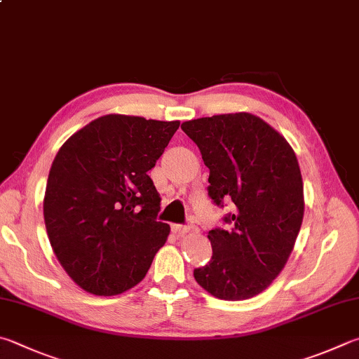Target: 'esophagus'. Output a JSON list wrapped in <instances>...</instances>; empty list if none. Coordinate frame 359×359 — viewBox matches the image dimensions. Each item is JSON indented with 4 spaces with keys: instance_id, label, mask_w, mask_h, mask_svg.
Wrapping results in <instances>:
<instances>
[{
    "instance_id": "1",
    "label": "esophagus",
    "mask_w": 359,
    "mask_h": 359,
    "mask_svg": "<svg viewBox=\"0 0 359 359\" xmlns=\"http://www.w3.org/2000/svg\"><path fill=\"white\" fill-rule=\"evenodd\" d=\"M172 232L177 237H184V236H187V233L191 232V227L190 226H182V224H174L172 226Z\"/></svg>"
}]
</instances>
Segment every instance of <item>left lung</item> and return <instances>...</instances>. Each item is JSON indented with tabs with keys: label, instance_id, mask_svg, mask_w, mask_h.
<instances>
[{
	"label": "left lung",
	"instance_id": "left-lung-1",
	"mask_svg": "<svg viewBox=\"0 0 359 359\" xmlns=\"http://www.w3.org/2000/svg\"><path fill=\"white\" fill-rule=\"evenodd\" d=\"M182 130L210 169L208 196L217 205H236L224 217L231 231H208L212 259L194 270V279L219 299L256 297L283 271L303 223L297 155L281 133L251 113L201 117Z\"/></svg>",
	"mask_w": 359,
	"mask_h": 359
}]
</instances>
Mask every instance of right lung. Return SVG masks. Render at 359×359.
I'll use <instances>...</instances> for the list:
<instances>
[{"label":"right lung","mask_w":359,"mask_h":359,"mask_svg":"<svg viewBox=\"0 0 359 359\" xmlns=\"http://www.w3.org/2000/svg\"><path fill=\"white\" fill-rule=\"evenodd\" d=\"M179 121L107 114L78 130L51 165L43 198L50 245L83 290L111 297L144 279L171 227L147 171Z\"/></svg>","instance_id":"1"}]
</instances>
